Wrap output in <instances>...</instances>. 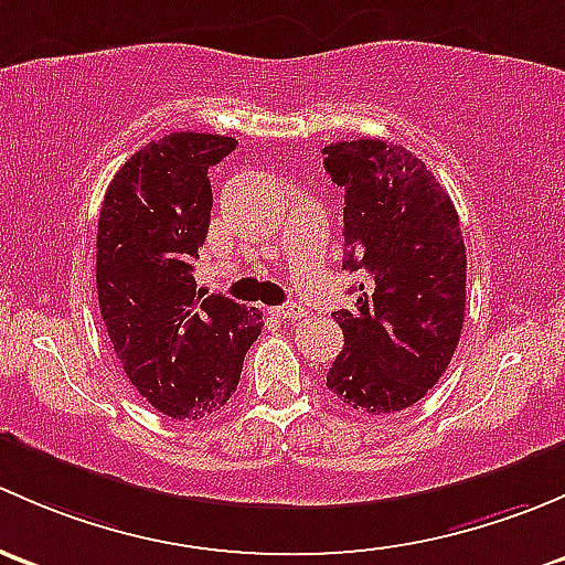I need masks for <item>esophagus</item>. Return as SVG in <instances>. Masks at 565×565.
I'll return each instance as SVG.
<instances>
[{
    "instance_id": "1",
    "label": "esophagus",
    "mask_w": 565,
    "mask_h": 565,
    "mask_svg": "<svg viewBox=\"0 0 565 565\" xmlns=\"http://www.w3.org/2000/svg\"><path fill=\"white\" fill-rule=\"evenodd\" d=\"M275 312L277 318H282V321H299V318H305L307 316V310L301 305H296V301H288V305H280V307H275Z\"/></svg>"
}]
</instances>
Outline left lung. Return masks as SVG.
Returning a JSON list of instances; mask_svg holds the SVG:
<instances>
[{"mask_svg":"<svg viewBox=\"0 0 565 565\" xmlns=\"http://www.w3.org/2000/svg\"><path fill=\"white\" fill-rule=\"evenodd\" d=\"M331 182L345 190L342 269L367 275L326 386L351 408L397 413L438 383L465 321V242L457 209L416 154L359 138L323 147Z\"/></svg>","mask_w":565,"mask_h":565,"instance_id":"obj_1","label":"left lung"}]
</instances>
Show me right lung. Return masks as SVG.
Listing matches in <instances>:
<instances>
[{"label":"right lung","mask_w":565,"mask_h":565,"mask_svg":"<svg viewBox=\"0 0 565 565\" xmlns=\"http://www.w3.org/2000/svg\"><path fill=\"white\" fill-rule=\"evenodd\" d=\"M236 138L168 132L116 171L97 220V299L121 370L171 418L220 411L239 386L264 312L195 290L212 214L209 168Z\"/></svg>","instance_id":"1"}]
</instances>
